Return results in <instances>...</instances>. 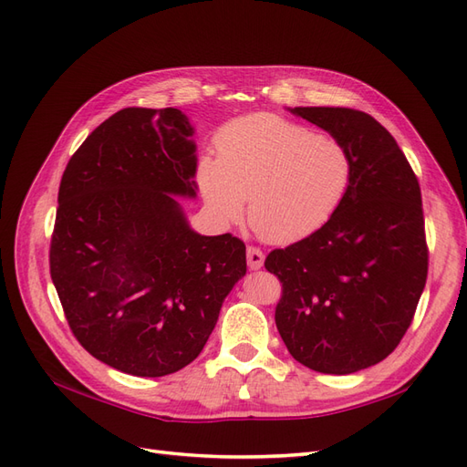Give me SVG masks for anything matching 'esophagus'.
<instances>
[{"label":"esophagus","mask_w":467,"mask_h":467,"mask_svg":"<svg viewBox=\"0 0 467 467\" xmlns=\"http://www.w3.org/2000/svg\"><path fill=\"white\" fill-rule=\"evenodd\" d=\"M263 263H265V253L259 247L249 245L247 247V265H249L251 271H259Z\"/></svg>","instance_id":"34e87169"}]
</instances>
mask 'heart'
I'll return each mask as SVG.
<instances>
[{
	"mask_svg": "<svg viewBox=\"0 0 467 467\" xmlns=\"http://www.w3.org/2000/svg\"><path fill=\"white\" fill-rule=\"evenodd\" d=\"M202 158L199 185L222 222L244 216L265 242L296 244L327 223L348 192L355 163L333 138L273 115L237 120Z\"/></svg>",
	"mask_w": 467,
	"mask_h": 467,
	"instance_id": "obj_1",
	"label": "heart"
}]
</instances>
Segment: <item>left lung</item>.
<instances>
[{
  "mask_svg": "<svg viewBox=\"0 0 467 467\" xmlns=\"http://www.w3.org/2000/svg\"><path fill=\"white\" fill-rule=\"evenodd\" d=\"M355 163L343 204L321 230L266 255L282 282L275 321L290 355L321 374L384 360L413 321L429 273L420 187L393 136L347 107H296Z\"/></svg>",
  "mask_w": 467,
  "mask_h": 467,
  "instance_id": "left-lung-1",
  "label": "left lung"
}]
</instances>
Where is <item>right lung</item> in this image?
Segmentation results:
<instances>
[{"label": "right lung", "mask_w": 467, "mask_h": 467, "mask_svg": "<svg viewBox=\"0 0 467 467\" xmlns=\"http://www.w3.org/2000/svg\"><path fill=\"white\" fill-rule=\"evenodd\" d=\"M191 136L179 109H122L60 181L50 276L79 345L124 374L191 364L247 271L242 239L192 232L175 201L196 194Z\"/></svg>", "instance_id": "1"}]
</instances>
